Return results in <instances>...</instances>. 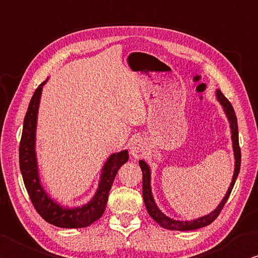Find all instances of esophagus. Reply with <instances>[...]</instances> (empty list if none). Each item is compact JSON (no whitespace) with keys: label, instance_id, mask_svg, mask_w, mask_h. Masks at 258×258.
Segmentation results:
<instances>
[{"label":"esophagus","instance_id":"34e87169","mask_svg":"<svg viewBox=\"0 0 258 258\" xmlns=\"http://www.w3.org/2000/svg\"><path fill=\"white\" fill-rule=\"evenodd\" d=\"M145 150H147L145 149V143L143 142V140L140 138L134 139L130 145V153L132 154L135 159L143 157Z\"/></svg>","mask_w":258,"mask_h":258}]
</instances>
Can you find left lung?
I'll return each mask as SVG.
<instances>
[{"label": "left lung", "instance_id": "left-lung-1", "mask_svg": "<svg viewBox=\"0 0 258 258\" xmlns=\"http://www.w3.org/2000/svg\"><path fill=\"white\" fill-rule=\"evenodd\" d=\"M217 97L219 101L221 102V105L223 106L224 111L228 116V119L230 121V127H231V133H232V143H233V151H235V159H236V168H235V172H233V177H232V181L230 184V187L227 191L224 199L221 201V203L219 204V207L215 209L212 213H210L205 217L200 218L198 220H193V221H176V220L169 219L166 217L160 210L158 209V207L154 203L152 194H151V187H150V169L149 166L145 163L144 161H139V165L142 169V174H143V188H142V194H143V200H144V204L145 208H147L148 212L150 214L154 221L158 222L161 227L169 229V230H178V231H188V230H195V229H200L203 228L205 226H209L210 223H212L215 219L219 217L220 212L223 209L224 204L227 203V201L229 199V196L231 194V190L233 188V185H235L236 179L238 177V174H239L240 170V163H241V151H240V147H239V138H238V123H237V116L235 110H233V107L230 104L226 97L223 96V93L221 90H217Z\"/></svg>", "mask_w": 258, "mask_h": 258}]
</instances>
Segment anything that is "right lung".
<instances>
[{"mask_svg": "<svg viewBox=\"0 0 258 258\" xmlns=\"http://www.w3.org/2000/svg\"><path fill=\"white\" fill-rule=\"evenodd\" d=\"M46 81L40 83L28 106L19 147V165L28 195L37 212L45 221L59 228H84L99 219L105 212L108 194L119 168L128 160L127 150L114 153L102 169L98 190L90 202L82 208L65 209L50 200L41 187L37 170L35 154V132L37 113L41 89Z\"/></svg>", "mask_w": 258, "mask_h": 258, "instance_id": "1", "label": "right lung"}]
</instances>
